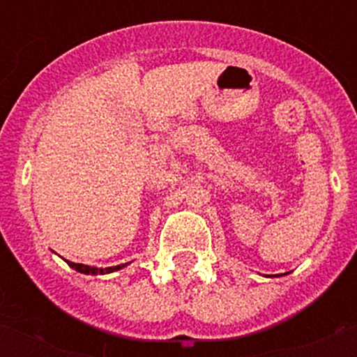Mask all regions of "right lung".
Segmentation results:
<instances>
[{
  "mask_svg": "<svg viewBox=\"0 0 357 357\" xmlns=\"http://www.w3.org/2000/svg\"><path fill=\"white\" fill-rule=\"evenodd\" d=\"M72 268H75L77 272L81 274H91V276H98V274H111V272H116L123 266H128V263H122V265H116V266H107V268H98V266H91V265H81V263H70L66 261Z\"/></svg>",
  "mask_w": 357,
  "mask_h": 357,
  "instance_id": "1",
  "label": "right lung"
}]
</instances>
